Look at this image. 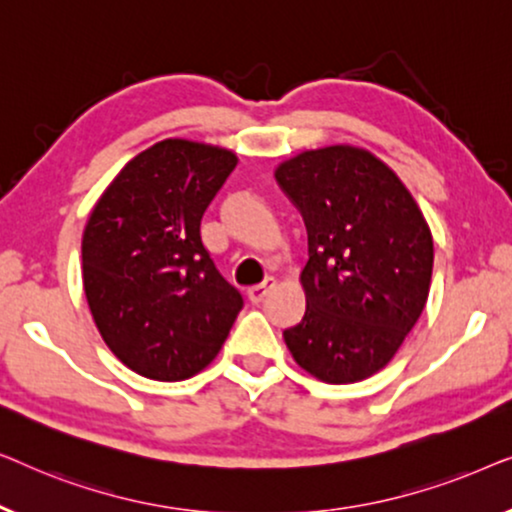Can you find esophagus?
Wrapping results in <instances>:
<instances>
[{"instance_id":"obj_1","label":"esophagus","mask_w":512,"mask_h":512,"mask_svg":"<svg viewBox=\"0 0 512 512\" xmlns=\"http://www.w3.org/2000/svg\"><path fill=\"white\" fill-rule=\"evenodd\" d=\"M275 286H277V279H275V277H265L263 284L251 286V289L247 291V296H249L251 303L258 305L265 296H268V293H270L272 289H275Z\"/></svg>"}]
</instances>
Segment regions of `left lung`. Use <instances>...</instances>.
<instances>
[{
    "label": "left lung",
    "mask_w": 512,
    "mask_h": 512,
    "mask_svg": "<svg viewBox=\"0 0 512 512\" xmlns=\"http://www.w3.org/2000/svg\"><path fill=\"white\" fill-rule=\"evenodd\" d=\"M303 214L307 310L284 342L305 373L352 384L394 359L431 289L433 237L398 174L349 144L303 151L275 170Z\"/></svg>",
    "instance_id": "8db88e82"
}]
</instances>
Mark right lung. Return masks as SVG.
Wrapping results in <instances>:
<instances>
[{
	"instance_id": "add662e5",
	"label": "right lung",
	"mask_w": 512,
	"mask_h": 512,
	"mask_svg": "<svg viewBox=\"0 0 512 512\" xmlns=\"http://www.w3.org/2000/svg\"><path fill=\"white\" fill-rule=\"evenodd\" d=\"M221 146L163 139L104 188L81 242L83 289L107 347L135 373L186 380L214 361L242 296L202 244V214L235 170Z\"/></svg>"
}]
</instances>
